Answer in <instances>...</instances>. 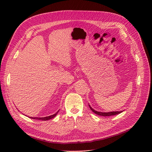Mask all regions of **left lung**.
Returning a JSON list of instances; mask_svg holds the SVG:
<instances>
[{
	"label": "left lung",
	"instance_id": "left-lung-1",
	"mask_svg": "<svg viewBox=\"0 0 152 152\" xmlns=\"http://www.w3.org/2000/svg\"><path fill=\"white\" fill-rule=\"evenodd\" d=\"M90 109L93 111V112L95 114H97L98 115L100 116H112V115H118L119 113H121L123 112V111H111V112H100V111H97L96 110H94L90 105H89Z\"/></svg>",
	"mask_w": 152,
	"mask_h": 152
}]
</instances>
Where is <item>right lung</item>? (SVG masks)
<instances>
[{"instance_id":"right-lung-1","label":"right lung","mask_w":152,"mask_h":152,"mask_svg":"<svg viewBox=\"0 0 152 152\" xmlns=\"http://www.w3.org/2000/svg\"><path fill=\"white\" fill-rule=\"evenodd\" d=\"M58 111H59V110L57 111V113H55L54 115H50V116H49L42 117V118H40V117H29V116H28V117L30 118H32V119H39V120H42V121H47V120H49V119H52V118H53L55 116H56V115H57V113H58Z\"/></svg>"}]
</instances>
